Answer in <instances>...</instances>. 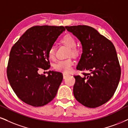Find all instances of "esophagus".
<instances>
[{"mask_svg": "<svg viewBox=\"0 0 128 128\" xmlns=\"http://www.w3.org/2000/svg\"><path fill=\"white\" fill-rule=\"evenodd\" d=\"M69 74H66V73H63V76H64V78L65 79L66 77H68L69 76Z\"/></svg>", "mask_w": 128, "mask_h": 128, "instance_id": "obj_1", "label": "esophagus"}]
</instances>
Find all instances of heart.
<instances>
[{"label":"heart","mask_w":128,"mask_h":128,"mask_svg":"<svg viewBox=\"0 0 128 128\" xmlns=\"http://www.w3.org/2000/svg\"><path fill=\"white\" fill-rule=\"evenodd\" d=\"M61 42L70 48L69 52V55L76 56L80 53V51L76 47V42L73 36L70 35H66L62 38ZM48 58L50 59H54L55 57V48L54 46L50 47L48 52ZM74 61L72 59H69L62 60L58 61L54 64V69L57 71L63 72L64 73H68L72 70V66L74 64Z\"/></svg>","instance_id":"heart-1"}]
</instances>
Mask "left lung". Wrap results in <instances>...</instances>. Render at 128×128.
I'll list each match as a JSON object with an SVG mask.
<instances>
[{
  "instance_id": "1",
  "label": "left lung",
  "mask_w": 128,
  "mask_h": 128,
  "mask_svg": "<svg viewBox=\"0 0 128 128\" xmlns=\"http://www.w3.org/2000/svg\"><path fill=\"white\" fill-rule=\"evenodd\" d=\"M65 28L78 38L82 46L76 69L90 71L82 73L84 77L74 76V97L87 108L100 106L113 97L120 78V66L114 45L91 26Z\"/></svg>"
}]
</instances>
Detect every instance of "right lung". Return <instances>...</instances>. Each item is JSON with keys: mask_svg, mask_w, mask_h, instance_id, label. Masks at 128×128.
Instances as JSON below:
<instances>
[{"mask_svg": "<svg viewBox=\"0 0 128 128\" xmlns=\"http://www.w3.org/2000/svg\"><path fill=\"white\" fill-rule=\"evenodd\" d=\"M64 26H34L26 31L12 46L7 67L9 84L16 95L28 104L40 107L56 96L63 80L60 72L40 75V69L50 68L48 52Z\"/></svg>", "mask_w": 128, "mask_h": 128, "instance_id": "right-lung-1", "label": "right lung"}]
</instances>
